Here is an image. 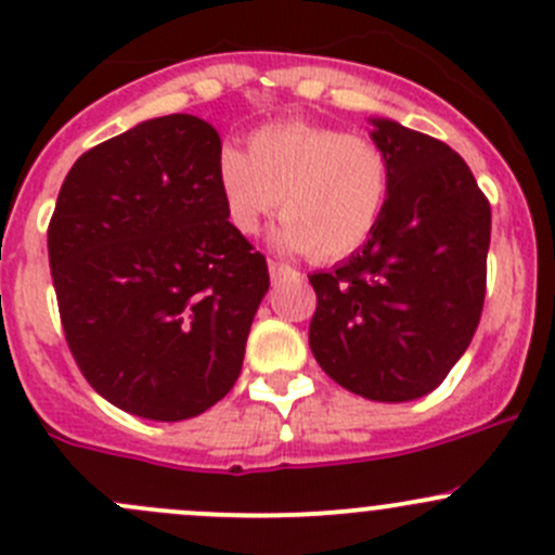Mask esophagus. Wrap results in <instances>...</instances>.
<instances>
[{"instance_id": "esophagus-1", "label": "esophagus", "mask_w": 555, "mask_h": 555, "mask_svg": "<svg viewBox=\"0 0 555 555\" xmlns=\"http://www.w3.org/2000/svg\"><path fill=\"white\" fill-rule=\"evenodd\" d=\"M268 271H271V279L276 282V279L287 276V273H295V268L287 266V262H282V260H271L268 262Z\"/></svg>"}]
</instances>
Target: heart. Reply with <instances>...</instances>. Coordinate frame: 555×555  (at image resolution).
<instances>
[{"label":"heart","mask_w":555,"mask_h":555,"mask_svg":"<svg viewBox=\"0 0 555 555\" xmlns=\"http://www.w3.org/2000/svg\"><path fill=\"white\" fill-rule=\"evenodd\" d=\"M217 184L231 225L244 236L282 204L279 242L319 260L351 255L382 222L391 195V160L365 133L289 120L257 128L249 153L225 144Z\"/></svg>","instance_id":"1"}]
</instances>
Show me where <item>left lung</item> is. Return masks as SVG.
I'll list each match as a JSON object with an SVG mask.
<instances>
[{
  "instance_id": "1",
  "label": "left lung",
  "mask_w": 555,
  "mask_h": 555,
  "mask_svg": "<svg viewBox=\"0 0 555 555\" xmlns=\"http://www.w3.org/2000/svg\"><path fill=\"white\" fill-rule=\"evenodd\" d=\"M373 128L391 160L389 204L360 251L309 276V344L344 389L405 402L443 384L478 330L491 206L446 142L395 120Z\"/></svg>"
}]
</instances>
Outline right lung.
<instances>
[{"label":"right lung","mask_w":555,"mask_h":555,"mask_svg":"<svg viewBox=\"0 0 555 555\" xmlns=\"http://www.w3.org/2000/svg\"><path fill=\"white\" fill-rule=\"evenodd\" d=\"M220 150L195 115L144 120L77 158L50 217L72 357L133 416L182 422L220 402L271 284L266 257L228 220Z\"/></svg>","instance_id":"obj_1"}]
</instances>
